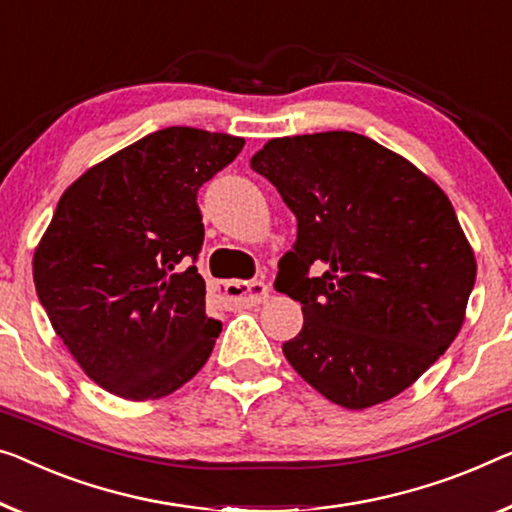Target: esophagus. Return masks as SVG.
Returning a JSON list of instances; mask_svg holds the SVG:
<instances>
[{"instance_id":"esophagus-1","label":"esophagus","mask_w":512,"mask_h":512,"mask_svg":"<svg viewBox=\"0 0 512 512\" xmlns=\"http://www.w3.org/2000/svg\"><path fill=\"white\" fill-rule=\"evenodd\" d=\"M225 296L239 305H259L269 299V287L262 280H230L225 282Z\"/></svg>"}]
</instances>
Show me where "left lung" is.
I'll return each mask as SVG.
<instances>
[{"label": "left lung", "instance_id": "left-lung-1", "mask_svg": "<svg viewBox=\"0 0 512 512\" xmlns=\"http://www.w3.org/2000/svg\"><path fill=\"white\" fill-rule=\"evenodd\" d=\"M250 167L296 216L276 276L303 310L282 345L289 365L345 409L395 398L451 347L476 282L451 200L407 158L349 131L276 137Z\"/></svg>", "mask_w": 512, "mask_h": 512}]
</instances>
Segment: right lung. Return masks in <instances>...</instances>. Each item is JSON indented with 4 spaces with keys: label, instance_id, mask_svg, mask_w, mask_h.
<instances>
[{
    "label": "right lung",
    "instance_id": "right-lung-1",
    "mask_svg": "<svg viewBox=\"0 0 512 512\" xmlns=\"http://www.w3.org/2000/svg\"><path fill=\"white\" fill-rule=\"evenodd\" d=\"M243 144L170 126L105 158L61 195L34 253L36 294L105 391L163 398L211 356L223 324L207 315L195 266L204 243L197 190Z\"/></svg>",
    "mask_w": 512,
    "mask_h": 512
}]
</instances>
